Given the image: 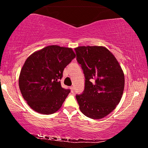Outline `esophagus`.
I'll return each mask as SVG.
<instances>
[{"mask_svg": "<svg viewBox=\"0 0 148 148\" xmlns=\"http://www.w3.org/2000/svg\"><path fill=\"white\" fill-rule=\"evenodd\" d=\"M71 91L73 92H74V87L73 86H71Z\"/></svg>", "mask_w": 148, "mask_h": 148, "instance_id": "esophagus-1", "label": "esophagus"}]
</instances>
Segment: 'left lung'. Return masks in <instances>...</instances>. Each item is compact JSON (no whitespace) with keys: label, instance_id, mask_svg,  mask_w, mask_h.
Instances as JSON below:
<instances>
[{"label":"left lung","instance_id":"8db88e82","mask_svg":"<svg viewBox=\"0 0 148 148\" xmlns=\"http://www.w3.org/2000/svg\"><path fill=\"white\" fill-rule=\"evenodd\" d=\"M74 50L86 79L82 94L76 95L80 111L91 119L103 118L121 101L123 72L114 55L103 46H79Z\"/></svg>","mask_w":148,"mask_h":148}]
</instances>
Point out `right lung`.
<instances>
[{
	"instance_id": "1",
	"label": "right lung",
	"mask_w": 148,
	"mask_h": 148,
	"mask_svg": "<svg viewBox=\"0 0 148 148\" xmlns=\"http://www.w3.org/2000/svg\"><path fill=\"white\" fill-rule=\"evenodd\" d=\"M76 57L72 48L49 46L31 55L20 72L19 86L31 108L51 114L61 107L71 90L59 81L65 67Z\"/></svg>"
}]
</instances>
